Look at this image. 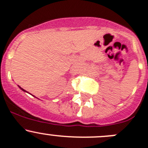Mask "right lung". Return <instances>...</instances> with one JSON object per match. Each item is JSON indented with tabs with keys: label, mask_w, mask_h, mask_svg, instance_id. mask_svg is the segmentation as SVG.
Segmentation results:
<instances>
[{
	"label": "right lung",
	"mask_w": 148,
	"mask_h": 148,
	"mask_svg": "<svg viewBox=\"0 0 148 148\" xmlns=\"http://www.w3.org/2000/svg\"><path fill=\"white\" fill-rule=\"evenodd\" d=\"M19 88H21V89H22V91H25V89H23V88H21V87H20V86H19Z\"/></svg>",
	"instance_id": "obj_1"
}]
</instances>
